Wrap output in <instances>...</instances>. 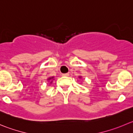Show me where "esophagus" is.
I'll list each match as a JSON object with an SVG mask.
<instances>
[{
  "label": "esophagus",
  "mask_w": 133,
  "mask_h": 133,
  "mask_svg": "<svg viewBox=\"0 0 133 133\" xmlns=\"http://www.w3.org/2000/svg\"><path fill=\"white\" fill-rule=\"evenodd\" d=\"M62 76H69V73H66V74H62Z\"/></svg>",
  "instance_id": "obj_1"
}]
</instances>
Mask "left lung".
Listing matches in <instances>:
<instances>
[{
	"label": "left lung",
	"mask_w": 133,
	"mask_h": 133,
	"mask_svg": "<svg viewBox=\"0 0 133 133\" xmlns=\"http://www.w3.org/2000/svg\"><path fill=\"white\" fill-rule=\"evenodd\" d=\"M82 78V76H79V78Z\"/></svg>",
	"instance_id": "obj_1"
}]
</instances>
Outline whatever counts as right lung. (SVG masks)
<instances>
[{"label": "right lung", "instance_id": "obj_1", "mask_svg": "<svg viewBox=\"0 0 133 133\" xmlns=\"http://www.w3.org/2000/svg\"><path fill=\"white\" fill-rule=\"evenodd\" d=\"M54 76H52V77H49V78H48V79H47V80H48V81H50V83H52L53 80H54Z\"/></svg>", "mask_w": 133, "mask_h": 133}]
</instances>
